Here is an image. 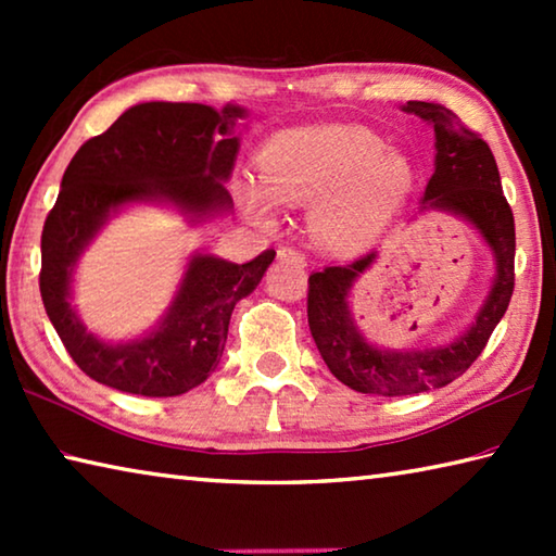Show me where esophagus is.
Instances as JSON below:
<instances>
[{
    "label": "esophagus",
    "mask_w": 556,
    "mask_h": 556,
    "mask_svg": "<svg viewBox=\"0 0 556 556\" xmlns=\"http://www.w3.org/2000/svg\"><path fill=\"white\" fill-rule=\"evenodd\" d=\"M277 257H279V260H285V262H294V265H299V267H304V265H306V257L301 255L299 250H291V248H281V250H277Z\"/></svg>",
    "instance_id": "1"
}]
</instances>
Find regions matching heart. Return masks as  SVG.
<instances>
[{
  "instance_id": "obj_1",
  "label": "heart",
  "mask_w": 556,
  "mask_h": 556,
  "mask_svg": "<svg viewBox=\"0 0 556 556\" xmlns=\"http://www.w3.org/2000/svg\"><path fill=\"white\" fill-rule=\"evenodd\" d=\"M257 181L235 186L255 223L277 220V203L306 205L308 232L333 255L372 248L407 203L414 168L400 149L363 127L279 131L255 159Z\"/></svg>"
}]
</instances>
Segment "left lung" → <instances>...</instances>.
<instances>
[{
  "label": "left lung",
  "mask_w": 556,
  "mask_h": 556,
  "mask_svg": "<svg viewBox=\"0 0 556 556\" xmlns=\"http://www.w3.org/2000/svg\"><path fill=\"white\" fill-rule=\"evenodd\" d=\"M402 110L434 129V174L419 213L439 211L466 220L491 250L495 275L473 321L451 341L425 348H380L357 328L351 294L378 262L375 250L353 265L326 267L308 277V328L328 370L351 390L382 397L439 390L464 375L501 324L515 287V220L491 147L444 105L409 100Z\"/></svg>",
  "instance_id": "left-lung-1"
}]
</instances>
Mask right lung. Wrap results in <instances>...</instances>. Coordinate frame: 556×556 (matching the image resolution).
<instances>
[{"instance_id":"add662e5","label":"right lung","mask_w":556,"mask_h":556,"mask_svg":"<svg viewBox=\"0 0 556 556\" xmlns=\"http://www.w3.org/2000/svg\"><path fill=\"white\" fill-rule=\"evenodd\" d=\"M240 119H248V110L232 102L223 110L142 102L88 139L65 168L41 235L39 287L65 351L96 382L142 397H176L218 368L232 308L257 289L275 250L244 265L193 252L156 326L117 343L80 321L73 279L83 252L129 205H168L191 225L228 215L232 199L225 184L240 152Z\"/></svg>"}]
</instances>
